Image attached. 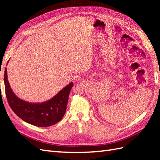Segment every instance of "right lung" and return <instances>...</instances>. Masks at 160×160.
<instances>
[{
  "label": "right lung",
  "instance_id": "add662e5",
  "mask_svg": "<svg viewBox=\"0 0 160 160\" xmlns=\"http://www.w3.org/2000/svg\"><path fill=\"white\" fill-rule=\"evenodd\" d=\"M4 82L6 97L12 111L23 121L39 127H49L62 120L73 85V82L69 83L52 99L44 102L31 103L20 99L13 93L8 80L6 68Z\"/></svg>",
  "mask_w": 160,
  "mask_h": 160
}]
</instances>
